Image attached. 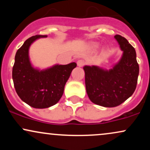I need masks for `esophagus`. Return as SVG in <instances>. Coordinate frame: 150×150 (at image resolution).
<instances>
[{
    "label": "esophagus",
    "mask_w": 150,
    "mask_h": 150,
    "mask_svg": "<svg viewBox=\"0 0 150 150\" xmlns=\"http://www.w3.org/2000/svg\"><path fill=\"white\" fill-rule=\"evenodd\" d=\"M77 64L79 67H82L84 65H85V61H82V60H79L77 62Z\"/></svg>",
    "instance_id": "34e87169"
}]
</instances>
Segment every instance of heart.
Instances as JSON below:
<instances>
[{"label": "heart", "mask_w": 150, "mask_h": 150, "mask_svg": "<svg viewBox=\"0 0 150 150\" xmlns=\"http://www.w3.org/2000/svg\"><path fill=\"white\" fill-rule=\"evenodd\" d=\"M94 47H96V46H94Z\"/></svg>", "instance_id": "obj_1"}]
</instances>
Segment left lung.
I'll return each instance as SVG.
<instances>
[{
    "mask_svg": "<svg viewBox=\"0 0 150 150\" xmlns=\"http://www.w3.org/2000/svg\"><path fill=\"white\" fill-rule=\"evenodd\" d=\"M114 38L123 53L113 68L107 70L95 65H85L83 68L89 99L104 107H115L132 96L139 75L135 49L122 36L116 34Z\"/></svg>",
    "mask_w": 150,
    "mask_h": 150,
    "instance_id": "obj_1",
    "label": "left lung"
}]
</instances>
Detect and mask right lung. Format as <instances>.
Listing matches in <instances>:
<instances>
[{"mask_svg": "<svg viewBox=\"0 0 150 150\" xmlns=\"http://www.w3.org/2000/svg\"><path fill=\"white\" fill-rule=\"evenodd\" d=\"M47 35H36L29 38L17 51L13 68V80L18 95L24 102L36 108L53 106L60 100L65 85L76 63L55 65L39 70L32 67L29 58L31 44Z\"/></svg>", "mask_w": 150, "mask_h": 150, "instance_id": "right-lung-1", "label": "right lung"}]
</instances>
